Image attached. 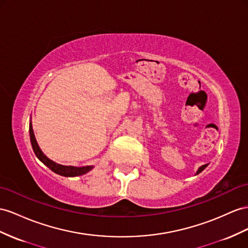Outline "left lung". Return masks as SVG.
Wrapping results in <instances>:
<instances>
[{"instance_id":"8db88e82","label":"left lung","mask_w":248,"mask_h":248,"mask_svg":"<svg viewBox=\"0 0 248 248\" xmlns=\"http://www.w3.org/2000/svg\"><path fill=\"white\" fill-rule=\"evenodd\" d=\"M207 166H208V164H203V166H201V167L198 169V170H197V172H196V175H198L199 173H201L202 170H204V169H205Z\"/></svg>"}]
</instances>
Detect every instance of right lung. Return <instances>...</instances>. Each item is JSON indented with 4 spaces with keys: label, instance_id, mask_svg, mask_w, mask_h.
Returning <instances> with one entry per match:
<instances>
[{
    "label": "right lung",
    "instance_id": "add662e5",
    "mask_svg": "<svg viewBox=\"0 0 248 248\" xmlns=\"http://www.w3.org/2000/svg\"><path fill=\"white\" fill-rule=\"evenodd\" d=\"M29 135H30V141L31 145H32V149L35 156L39 158V160L42 161L47 168L54 172L55 174H59L63 177H76V176H81L85 175L88 172L94 168L93 166H86V167H73V166H62V164L56 163L55 161L49 159V158L43 153V151L39 147V143H37L34 132L32 129V123H29Z\"/></svg>",
    "mask_w": 248,
    "mask_h": 248
}]
</instances>
